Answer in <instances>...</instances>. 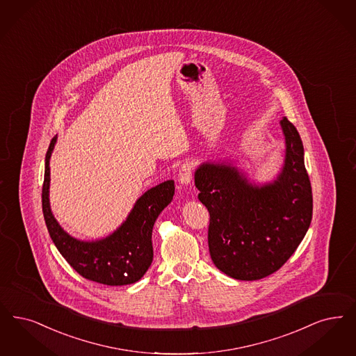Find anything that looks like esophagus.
Here are the masks:
<instances>
[{"instance_id":"esophagus-1","label":"esophagus","mask_w":356,"mask_h":356,"mask_svg":"<svg viewBox=\"0 0 356 356\" xmlns=\"http://www.w3.org/2000/svg\"><path fill=\"white\" fill-rule=\"evenodd\" d=\"M192 173H193V165L186 161L179 170V183L183 185L191 184Z\"/></svg>"}]
</instances>
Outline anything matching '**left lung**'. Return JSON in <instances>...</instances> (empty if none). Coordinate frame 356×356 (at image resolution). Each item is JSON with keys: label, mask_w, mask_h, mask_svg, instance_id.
Returning <instances> with one entry per match:
<instances>
[{"label": "left lung", "mask_w": 356, "mask_h": 356, "mask_svg": "<svg viewBox=\"0 0 356 356\" xmlns=\"http://www.w3.org/2000/svg\"><path fill=\"white\" fill-rule=\"evenodd\" d=\"M284 168L273 183L256 185L230 163H202L195 172L199 200L209 212L208 245L217 269L256 281L281 269L313 218V193L303 144L284 118Z\"/></svg>", "instance_id": "left-lung-1"}]
</instances>
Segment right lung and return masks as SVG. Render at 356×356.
Listing matches in <instances>:
<instances>
[{"mask_svg": "<svg viewBox=\"0 0 356 356\" xmlns=\"http://www.w3.org/2000/svg\"><path fill=\"white\" fill-rule=\"evenodd\" d=\"M56 142L57 136L51 139L46 152L42 186L43 217L51 240L72 269L86 280L108 286L135 284L152 264V229L157 216L173 199V180L148 189L135 202L126 221L108 237L81 241L60 228L50 209L49 164Z\"/></svg>", "mask_w": 356, "mask_h": 356, "instance_id": "obj_1", "label": "right lung"}]
</instances>
